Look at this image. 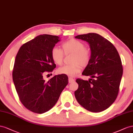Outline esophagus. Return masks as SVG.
Instances as JSON below:
<instances>
[{
	"mask_svg": "<svg viewBox=\"0 0 133 133\" xmlns=\"http://www.w3.org/2000/svg\"><path fill=\"white\" fill-rule=\"evenodd\" d=\"M74 81H75V79H74L73 78H72V77L69 78V83H72Z\"/></svg>",
	"mask_w": 133,
	"mask_h": 133,
	"instance_id": "34e87169",
	"label": "esophagus"
}]
</instances>
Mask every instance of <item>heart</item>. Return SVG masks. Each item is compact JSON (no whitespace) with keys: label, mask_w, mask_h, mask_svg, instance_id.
I'll list each match as a JSON object with an SVG mask.
<instances>
[{"label":"heart","mask_w":133,"mask_h":133,"mask_svg":"<svg viewBox=\"0 0 133 133\" xmlns=\"http://www.w3.org/2000/svg\"><path fill=\"white\" fill-rule=\"evenodd\" d=\"M62 48L65 55L73 54L71 63L69 65H64L58 69V72L71 77L77 75L81 69V66L85 67L90 61L91 54L84 43L75 39H71L62 44ZM63 51V52H64ZM61 49L54 47L51 51V57L54 62L60 65L63 63L64 53Z\"/></svg>","instance_id":"b5f03b06"}]
</instances>
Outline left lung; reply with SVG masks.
I'll list each match as a JSON object with an SVG mask.
<instances>
[{
  "instance_id": "8db88e82",
  "label": "left lung",
  "mask_w": 133,
  "mask_h": 133,
  "mask_svg": "<svg viewBox=\"0 0 133 133\" xmlns=\"http://www.w3.org/2000/svg\"><path fill=\"white\" fill-rule=\"evenodd\" d=\"M76 38L87 42L91 50V59L82 75L89 81L77 78L75 96L78 103L88 110L98 112L109 108L119 91L123 66L119 53L110 42L97 33L78 35Z\"/></svg>"
}]
</instances>
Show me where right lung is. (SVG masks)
Returning <instances> with one entry per match:
<instances>
[{
  "instance_id": "obj_1",
  "label": "right lung",
  "mask_w": 133,
  "mask_h": 133,
  "mask_svg": "<svg viewBox=\"0 0 133 133\" xmlns=\"http://www.w3.org/2000/svg\"><path fill=\"white\" fill-rule=\"evenodd\" d=\"M59 41L58 36L39 35L23 44L17 54L12 74L14 84L22 104L33 112L50 110L69 83L67 76L63 74L48 81L43 77L56 68L51 51Z\"/></svg>"
}]
</instances>
